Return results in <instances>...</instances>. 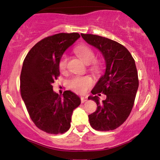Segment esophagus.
Instances as JSON below:
<instances>
[{"label": "esophagus", "instance_id": "obj_1", "mask_svg": "<svg viewBox=\"0 0 160 160\" xmlns=\"http://www.w3.org/2000/svg\"><path fill=\"white\" fill-rule=\"evenodd\" d=\"M80 99H81V102L82 103H84L85 102H86L88 100V98L86 97H80Z\"/></svg>", "mask_w": 160, "mask_h": 160}]
</instances>
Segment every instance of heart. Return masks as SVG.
I'll return each mask as SVG.
<instances>
[{"label":"heart","mask_w":160,"mask_h":160,"mask_svg":"<svg viewBox=\"0 0 160 160\" xmlns=\"http://www.w3.org/2000/svg\"><path fill=\"white\" fill-rule=\"evenodd\" d=\"M74 52L81 60L86 64H90L95 60V53L93 50L88 46L85 44H80L74 48ZM68 63V57L66 55H63L59 61V69L61 72H64L67 69ZM92 69L98 71L99 69V66L97 63H93ZM93 84L92 78L88 76H75L73 77L69 82L70 89L75 93H84L91 88Z\"/></svg>","instance_id":"obj_1"}]
</instances>
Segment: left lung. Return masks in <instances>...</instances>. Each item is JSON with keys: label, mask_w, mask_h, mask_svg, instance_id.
<instances>
[{"label": "left lung", "mask_w": 160, "mask_h": 160, "mask_svg": "<svg viewBox=\"0 0 160 160\" xmlns=\"http://www.w3.org/2000/svg\"><path fill=\"white\" fill-rule=\"evenodd\" d=\"M87 43L102 52L106 69L88 99L97 105V110L88 115L91 127L97 131L113 130L127 120L132 109L139 86L135 62L129 50L116 41L93 34L81 33ZM105 94L100 102L95 95Z\"/></svg>", "instance_id": "1"}]
</instances>
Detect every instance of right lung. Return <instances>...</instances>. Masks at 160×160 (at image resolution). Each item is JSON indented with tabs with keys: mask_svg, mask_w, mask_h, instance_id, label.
Wrapping results in <instances>:
<instances>
[{
	"mask_svg": "<svg viewBox=\"0 0 160 160\" xmlns=\"http://www.w3.org/2000/svg\"><path fill=\"white\" fill-rule=\"evenodd\" d=\"M80 37L61 33L37 42L25 57L20 74V93L34 124L49 134L69 130L73 110L80 105L78 96L65 91L55 93L52 83L60 75L59 61L68 48Z\"/></svg>",
	"mask_w": 160,
	"mask_h": 160,
	"instance_id": "obj_1",
	"label": "right lung"
}]
</instances>
